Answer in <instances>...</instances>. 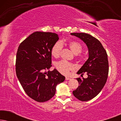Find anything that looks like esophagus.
<instances>
[{"label":"esophagus","instance_id":"obj_1","mask_svg":"<svg viewBox=\"0 0 121 121\" xmlns=\"http://www.w3.org/2000/svg\"><path fill=\"white\" fill-rule=\"evenodd\" d=\"M70 78H69V77H65V80H70Z\"/></svg>","mask_w":121,"mask_h":121}]
</instances>
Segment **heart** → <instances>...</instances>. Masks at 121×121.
<instances>
[{"instance_id": "obj_1", "label": "heart", "mask_w": 121, "mask_h": 121, "mask_svg": "<svg viewBox=\"0 0 121 121\" xmlns=\"http://www.w3.org/2000/svg\"><path fill=\"white\" fill-rule=\"evenodd\" d=\"M62 43V41H58L53 46L51 49V54L54 58H58L60 56L63 48ZM68 46L71 51L75 54H79L82 52V44L78 41H69L68 42ZM55 67L59 73L64 75H67L69 74L70 71H74L77 69V67L74 64L64 60H61L56 63Z\"/></svg>"}]
</instances>
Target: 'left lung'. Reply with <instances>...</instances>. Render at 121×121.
<instances>
[{
	"instance_id": "8db88e82",
	"label": "left lung",
	"mask_w": 121,
	"mask_h": 121,
	"mask_svg": "<svg viewBox=\"0 0 121 121\" xmlns=\"http://www.w3.org/2000/svg\"><path fill=\"white\" fill-rule=\"evenodd\" d=\"M86 44L89 58L78 74L86 73L87 78H77L79 86L73 94L82 101L91 100L100 93L106 82L108 74V62L106 51L98 39L85 33H71Z\"/></svg>"
}]
</instances>
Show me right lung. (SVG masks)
Returning <instances> with one entry per match:
<instances>
[{
    "mask_svg": "<svg viewBox=\"0 0 121 121\" xmlns=\"http://www.w3.org/2000/svg\"><path fill=\"white\" fill-rule=\"evenodd\" d=\"M59 39L52 32H34L21 43L16 58V73L26 94L33 100L43 102L55 95L56 86L65 77L52 67L51 49Z\"/></svg>",
    "mask_w": 121,
    "mask_h": 121,
    "instance_id": "add662e5",
    "label": "right lung"
}]
</instances>
